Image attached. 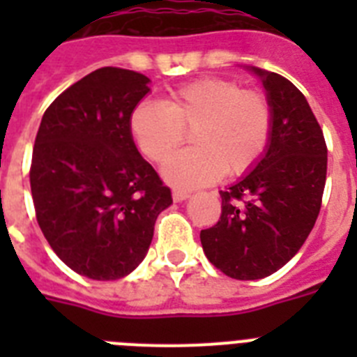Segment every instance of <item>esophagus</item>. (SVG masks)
Listing matches in <instances>:
<instances>
[{
  "label": "esophagus",
  "mask_w": 357,
  "mask_h": 357,
  "mask_svg": "<svg viewBox=\"0 0 357 357\" xmlns=\"http://www.w3.org/2000/svg\"><path fill=\"white\" fill-rule=\"evenodd\" d=\"M189 191H184V189H173V200L175 202H182L185 198H189Z\"/></svg>",
  "instance_id": "1"
}]
</instances>
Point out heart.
Listing matches in <instances>:
<instances>
[{"label":"heart","mask_w":357,"mask_h":357,"mask_svg":"<svg viewBox=\"0 0 357 357\" xmlns=\"http://www.w3.org/2000/svg\"><path fill=\"white\" fill-rule=\"evenodd\" d=\"M194 130L191 151H173ZM273 130L272 103L261 91L227 78H202L173 91L160 103L144 102L130 116L135 144L176 188L207 185L248 172L266 151Z\"/></svg>","instance_id":"heart-1"}]
</instances>
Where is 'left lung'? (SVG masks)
Wrapping results in <instances>:
<instances>
[{"label": "left lung", "instance_id": "1", "mask_svg": "<svg viewBox=\"0 0 357 357\" xmlns=\"http://www.w3.org/2000/svg\"><path fill=\"white\" fill-rule=\"evenodd\" d=\"M252 69L272 103V139L248 175L220 191V220L200 232L207 259L238 280L272 275L301 250L327 175L324 132L304 94L277 73Z\"/></svg>", "mask_w": 357, "mask_h": 357}]
</instances>
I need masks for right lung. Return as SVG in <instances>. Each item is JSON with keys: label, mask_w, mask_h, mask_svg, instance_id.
I'll use <instances>...</instances> for the list:
<instances>
[{"label": "right lung", "mask_w": 357, "mask_h": 357, "mask_svg": "<svg viewBox=\"0 0 357 357\" xmlns=\"http://www.w3.org/2000/svg\"><path fill=\"white\" fill-rule=\"evenodd\" d=\"M150 78L100 68L53 100L37 132L30 188L37 223L59 259L93 280L144 259L172 191L141 157L130 116Z\"/></svg>", "instance_id": "1"}]
</instances>
